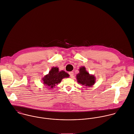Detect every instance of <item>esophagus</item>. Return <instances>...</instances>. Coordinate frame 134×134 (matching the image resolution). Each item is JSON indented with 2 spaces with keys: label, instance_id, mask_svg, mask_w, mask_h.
Here are the masks:
<instances>
[{
  "label": "esophagus",
  "instance_id": "1",
  "mask_svg": "<svg viewBox=\"0 0 134 134\" xmlns=\"http://www.w3.org/2000/svg\"><path fill=\"white\" fill-rule=\"evenodd\" d=\"M69 75H70V77H73V76H74V72H73L72 71H70V72H69Z\"/></svg>",
  "mask_w": 134,
  "mask_h": 134
}]
</instances>
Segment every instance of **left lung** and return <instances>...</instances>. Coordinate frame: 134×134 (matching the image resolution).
<instances>
[{
    "label": "left lung",
    "instance_id": "left-lung-1",
    "mask_svg": "<svg viewBox=\"0 0 134 134\" xmlns=\"http://www.w3.org/2000/svg\"><path fill=\"white\" fill-rule=\"evenodd\" d=\"M76 77L79 83L88 87L93 86L96 81L95 77L93 75H90L84 67L80 68L79 73L77 75Z\"/></svg>",
    "mask_w": 134,
    "mask_h": 134
}]
</instances>
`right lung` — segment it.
<instances>
[{"mask_svg":"<svg viewBox=\"0 0 134 134\" xmlns=\"http://www.w3.org/2000/svg\"><path fill=\"white\" fill-rule=\"evenodd\" d=\"M69 75L64 70L59 71L58 68L52 67L49 74L43 78V83L46 86L53 88V87L59 83L63 78H68Z\"/></svg>","mask_w":134,"mask_h":134,"instance_id":"obj_1","label":"right lung"}]
</instances>
